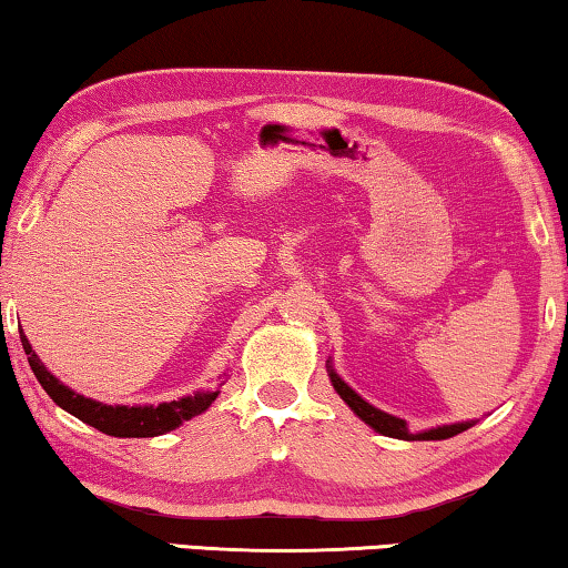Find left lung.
<instances>
[{"label":"left lung","mask_w":568,"mask_h":568,"mask_svg":"<svg viewBox=\"0 0 568 568\" xmlns=\"http://www.w3.org/2000/svg\"><path fill=\"white\" fill-rule=\"evenodd\" d=\"M327 375H329V383H333V388L337 390V396L343 398L347 406H351V412L357 418H361V422L368 424L373 432H378L383 436H390V439L439 442V439H449V436H457L462 432H467L469 426L477 424V422H457V424L432 426V429H424V432H408L404 418L381 412V408H375L373 404H368V400H365L361 394H355V390L347 386L343 378H339L337 371L333 368V361H327Z\"/></svg>","instance_id":"8db88e82"}]
</instances>
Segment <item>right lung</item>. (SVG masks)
I'll return each instance as SVG.
<instances>
[{
  "mask_svg": "<svg viewBox=\"0 0 568 568\" xmlns=\"http://www.w3.org/2000/svg\"><path fill=\"white\" fill-rule=\"evenodd\" d=\"M24 355H28V363L34 373V378L40 381V386L45 388V394L55 400V404L63 408V412L73 414L81 418L83 424L93 426L109 436H160L172 429H178L193 416L205 414L211 408L213 400L217 398L221 390H195L193 396H182L178 400H164V404H144V406H121V404H103V400H95L89 396H81L78 390L68 388L63 381L55 378L38 353L32 351L30 339L24 333H20ZM225 375V373H223ZM225 383V381H223ZM221 383V386H223Z\"/></svg>",
  "mask_w": 568,
  "mask_h": 568,
  "instance_id": "1",
  "label": "right lung"
}]
</instances>
